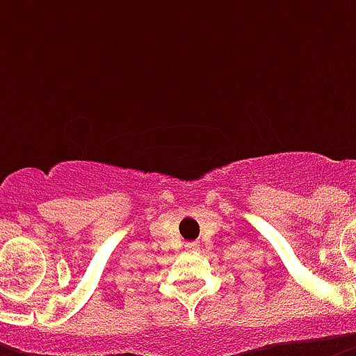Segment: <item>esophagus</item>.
<instances>
[{"instance_id":"obj_1","label":"esophagus","mask_w":356,"mask_h":356,"mask_svg":"<svg viewBox=\"0 0 356 356\" xmlns=\"http://www.w3.org/2000/svg\"><path fill=\"white\" fill-rule=\"evenodd\" d=\"M184 248L188 249V251H197L200 249V243H195V242H188Z\"/></svg>"}]
</instances>
